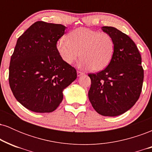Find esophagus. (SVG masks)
Listing matches in <instances>:
<instances>
[{
  "label": "esophagus",
  "instance_id": "obj_1",
  "mask_svg": "<svg viewBox=\"0 0 152 152\" xmlns=\"http://www.w3.org/2000/svg\"><path fill=\"white\" fill-rule=\"evenodd\" d=\"M83 74H83V72H81V71H77V76H82V75H83Z\"/></svg>",
  "mask_w": 152,
  "mask_h": 152
}]
</instances>
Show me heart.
I'll return each instance as SVG.
<instances>
[{
    "label": "heart",
    "mask_w": 152,
    "mask_h": 152,
    "mask_svg": "<svg viewBox=\"0 0 152 152\" xmlns=\"http://www.w3.org/2000/svg\"><path fill=\"white\" fill-rule=\"evenodd\" d=\"M115 44L107 33L78 28L61 37L56 49L63 61L71 65L80 57L79 66L98 72L106 69L114 56Z\"/></svg>",
    "instance_id": "heart-1"
}]
</instances>
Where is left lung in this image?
<instances>
[{
    "instance_id": "left-lung-1",
    "label": "left lung",
    "mask_w": 152,
    "mask_h": 152,
    "mask_svg": "<svg viewBox=\"0 0 152 152\" xmlns=\"http://www.w3.org/2000/svg\"><path fill=\"white\" fill-rule=\"evenodd\" d=\"M102 29L114 39V56L104 70L88 74L91 81L88 99L99 114L116 116L129 110L139 99L144 69L141 54L126 34L111 26Z\"/></svg>"
}]
</instances>
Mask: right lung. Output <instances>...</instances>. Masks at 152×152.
<instances>
[{
  "instance_id": "add662e5",
  "label": "right lung",
  "mask_w": 152,
  "mask_h": 152,
  "mask_svg": "<svg viewBox=\"0 0 152 152\" xmlns=\"http://www.w3.org/2000/svg\"><path fill=\"white\" fill-rule=\"evenodd\" d=\"M66 28L37 21L17 40L10 62V87L16 100L34 112L55 111L64 90L77 78L76 69L63 61L56 49Z\"/></svg>"
}]
</instances>
